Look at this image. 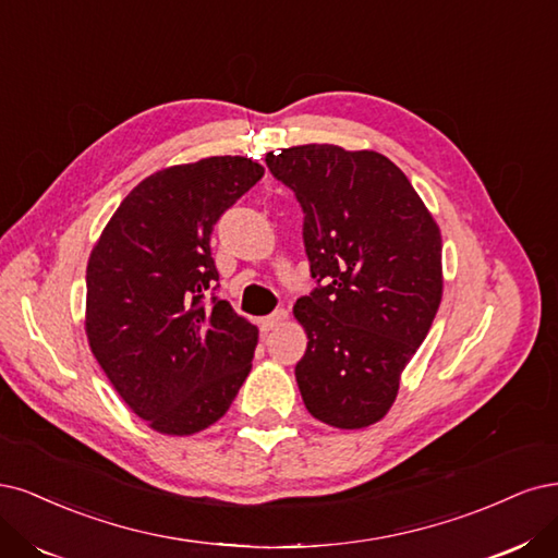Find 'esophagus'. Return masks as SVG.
Instances as JSON below:
<instances>
[{
  "label": "esophagus",
  "instance_id": "1",
  "mask_svg": "<svg viewBox=\"0 0 558 558\" xmlns=\"http://www.w3.org/2000/svg\"><path fill=\"white\" fill-rule=\"evenodd\" d=\"M284 319H287V311L280 308V311H276V313H271V315L262 319V329L264 331H274V329H278L282 325Z\"/></svg>",
  "mask_w": 558,
  "mask_h": 558
}]
</instances>
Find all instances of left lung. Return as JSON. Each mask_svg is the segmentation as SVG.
<instances>
[{
	"mask_svg": "<svg viewBox=\"0 0 558 558\" xmlns=\"http://www.w3.org/2000/svg\"><path fill=\"white\" fill-rule=\"evenodd\" d=\"M303 210L317 287L294 317L308 336L296 364L305 408L336 428L380 422L442 296V241L405 173L385 155L329 143L268 153Z\"/></svg>",
	"mask_w": 558,
	"mask_h": 558,
	"instance_id": "obj_1",
	"label": "left lung"
}]
</instances>
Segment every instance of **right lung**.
Here are the masks:
<instances>
[{
	"label": "right lung",
	"instance_id": "right-lung-1",
	"mask_svg": "<svg viewBox=\"0 0 558 558\" xmlns=\"http://www.w3.org/2000/svg\"><path fill=\"white\" fill-rule=\"evenodd\" d=\"M262 175L239 155L157 171L124 196L89 255V350L159 434L192 436L218 422L253 368L257 327L215 296L210 233Z\"/></svg>",
	"mask_w": 558,
	"mask_h": 558
}]
</instances>
